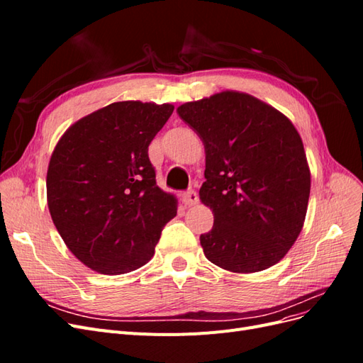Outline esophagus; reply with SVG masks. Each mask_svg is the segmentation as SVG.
Instances as JSON below:
<instances>
[{
	"label": "esophagus",
	"instance_id": "esophagus-1",
	"mask_svg": "<svg viewBox=\"0 0 363 363\" xmlns=\"http://www.w3.org/2000/svg\"><path fill=\"white\" fill-rule=\"evenodd\" d=\"M182 201L186 206H195L196 203H199V195H196L195 191H188L182 195Z\"/></svg>",
	"mask_w": 363,
	"mask_h": 363
}]
</instances>
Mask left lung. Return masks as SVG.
<instances>
[{
	"label": "left lung",
	"instance_id": "1",
	"mask_svg": "<svg viewBox=\"0 0 363 363\" xmlns=\"http://www.w3.org/2000/svg\"><path fill=\"white\" fill-rule=\"evenodd\" d=\"M200 136L206 171L200 200L213 227L204 256L230 272L279 263L298 238L311 195V169L298 131L277 108L238 91L177 107Z\"/></svg>",
	"mask_w": 363,
	"mask_h": 363
}]
</instances>
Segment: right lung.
<instances>
[{
	"instance_id": "add662e5",
	"label": "right lung",
	"mask_w": 363,
	"mask_h": 363,
	"mask_svg": "<svg viewBox=\"0 0 363 363\" xmlns=\"http://www.w3.org/2000/svg\"><path fill=\"white\" fill-rule=\"evenodd\" d=\"M172 104L118 101L74 123L54 148L48 208L63 242L106 276L135 271L155 255L177 199L156 184L148 145Z\"/></svg>"
}]
</instances>
